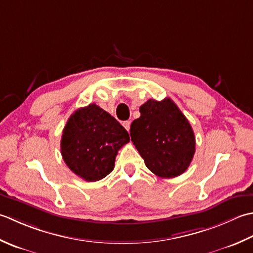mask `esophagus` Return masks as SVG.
Returning <instances> with one entry per match:
<instances>
[{
  "label": "esophagus",
  "instance_id": "1",
  "mask_svg": "<svg viewBox=\"0 0 253 253\" xmlns=\"http://www.w3.org/2000/svg\"><path fill=\"white\" fill-rule=\"evenodd\" d=\"M123 126L126 127V131L130 130V126H131V121H125V122H123Z\"/></svg>",
  "mask_w": 253,
  "mask_h": 253
}]
</instances>
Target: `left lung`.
<instances>
[{
	"mask_svg": "<svg viewBox=\"0 0 253 253\" xmlns=\"http://www.w3.org/2000/svg\"><path fill=\"white\" fill-rule=\"evenodd\" d=\"M141 117L131 125V141L146 167L161 178H174L188 169L195 152V137L177 105L165 98L140 107Z\"/></svg>",
	"mask_w": 253,
	"mask_h": 253,
	"instance_id": "8db88e82",
	"label": "left lung"
}]
</instances>
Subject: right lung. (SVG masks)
<instances>
[{
  "instance_id": "obj_1",
  "label": "right lung",
  "mask_w": 253,
  "mask_h": 253,
  "mask_svg": "<svg viewBox=\"0 0 253 253\" xmlns=\"http://www.w3.org/2000/svg\"><path fill=\"white\" fill-rule=\"evenodd\" d=\"M128 142L126 128L99 106L90 104L77 109L66 122L61 154L77 176L98 181L112 171L118 151Z\"/></svg>"
}]
</instances>
